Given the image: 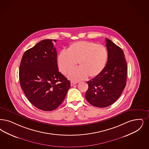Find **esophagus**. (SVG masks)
<instances>
[{
    "label": "esophagus",
    "instance_id": "esophagus-1",
    "mask_svg": "<svg viewBox=\"0 0 149 149\" xmlns=\"http://www.w3.org/2000/svg\"><path fill=\"white\" fill-rule=\"evenodd\" d=\"M77 83H76V82H74V81H71L70 82V84H71V86H73V85H75Z\"/></svg>",
    "mask_w": 149,
    "mask_h": 149
}]
</instances>
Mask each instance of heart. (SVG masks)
Masks as SVG:
<instances>
[{"label": "heart", "mask_w": 149, "mask_h": 149, "mask_svg": "<svg viewBox=\"0 0 149 149\" xmlns=\"http://www.w3.org/2000/svg\"><path fill=\"white\" fill-rule=\"evenodd\" d=\"M108 54L103 45L92 42H75L67 49L66 52H61L57 63L60 71L66 75L78 62L79 68L70 72L68 77L79 81L87 77L93 78L98 76L104 69L107 62Z\"/></svg>", "instance_id": "1"}]
</instances>
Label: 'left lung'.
Segmentation results:
<instances>
[{"label": "left lung", "mask_w": 149, "mask_h": 149, "mask_svg": "<svg viewBox=\"0 0 149 149\" xmlns=\"http://www.w3.org/2000/svg\"><path fill=\"white\" fill-rule=\"evenodd\" d=\"M108 58L104 69L87 83L85 98L92 105L105 107L119 99L126 84L127 64L123 50L106 38Z\"/></svg>", "instance_id": "8db88e82"}]
</instances>
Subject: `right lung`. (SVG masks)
Returning a JSON list of instances; mask_svg holds the SVG:
<instances>
[{
    "label": "right lung",
    "mask_w": 149,
    "mask_h": 149,
    "mask_svg": "<svg viewBox=\"0 0 149 149\" xmlns=\"http://www.w3.org/2000/svg\"><path fill=\"white\" fill-rule=\"evenodd\" d=\"M53 41L45 39L24 53L19 67L20 86L28 100L44 111H52L64 101L70 82L58 71Z\"/></svg>",
    "instance_id": "add662e5"
}]
</instances>
